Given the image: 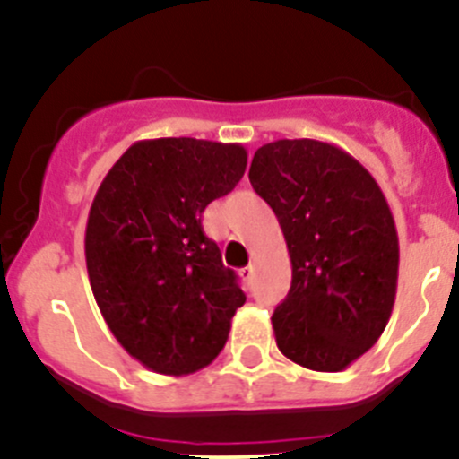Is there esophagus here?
Listing matches in <instances>:
<instances>
[{"instance_id":"esophagus-1","label":"esophagus","mask_w":459,"mask_h":459,"mask_svg":"<svg viewBox=\"0 0 459 459\" xmlns=\"http://www.w3.org/2000/svg\"><path fill=\"white\" fill-rule=\"evenodd\" d=\"M253 266L248 264V266H244V269H239V278L244 280V284H251V280H253Z\"/></svg>"}]
</instances>
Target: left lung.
<instances>
[{"label":"left lung","instance_id":"obj_1","mask_svg":"<svg viewBox=\"0 0 459 459\" xmlns=\"http://www.w3.org/2000/svg\"><path fill=\"white\" fill-rule=\"evenodd\" d=\"M248 179L291 257V289L271 318L280 352L316 372L345 370L379 341L397 296L399 238L379 184L316 139L262 145Z\"/></svg>","mask_w":459,"mask_h":459}]
</instances>
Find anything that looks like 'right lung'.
Instances as JSON below:
<instances>
[{
  "instance_id": "add662e5",
  "label": "right lung",
  "mask_w": 459,
  "mask_h": 459,
  "mask_svg": "<svg viewBox=\"0 0 459 459\" xmlns=\"http://www.w3.org/2000/svg\"><path fill=\"white\" fill-rule=\"evenodd\" d=\"M247 170L239 143L136 141L102 179L84 230L89 284L107 327L148 370L184 377L212 363L247 302L202 212Z\"/></svg>"
}]
</instances>
